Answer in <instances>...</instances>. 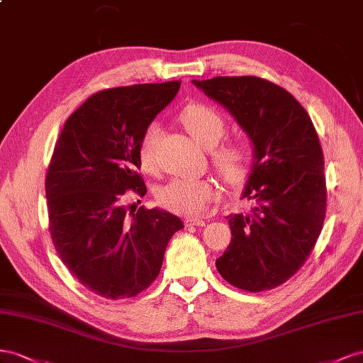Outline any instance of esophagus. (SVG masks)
<instances>
[{
    "label": "esophagus",
    "instance_id": "obj_1",
    "mask_svg": "<svg viewBox=\"0 0 363 363\" xmlns=\"http://www.w3.org/2000/svg\"><path fill=\"white\" fill-rule=\"evenodd\" d=\"M205 220L203 219H196V217H189V219H185V225L187 226H205Z\"/></svg>",
    "mask_w": 363,
    "mask_h": 363
}]
</instances>
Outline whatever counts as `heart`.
I'll return each instance as SVG.
<instances>
[{
  "label": "heart",
  "mask_w": 363,
  "mask_h": 363,
  "mask_svg": "<svg viewBox=\"0 0 363 363\" xmlns=\"http://www.w3.org/2000/svg\"><path fill=\"white\" fill-rule=\"evenodd\" d=\"M181 121L202 146L213 147L225 133V120L214 108L203 103H191L179 116ZM160 123L150 121L143 129L137 146L141 167L152 170L155 165V146L160 137ZM217 170L228 182L237 184L245 179L250 162V152L240 143H225L213 153ZM219 198L217 185L210 179L173 178L160 185L158 202L172 213L196 217L208 211L211 202Z\"/></svg>",
  "instance_id": "1"
}]
</instances>
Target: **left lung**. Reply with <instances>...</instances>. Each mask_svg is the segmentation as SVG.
Segmentation results:
<instances>
[{"label":"left lung","mask_w":363,"mask_h":363,"mask_svg":"<svg viewBox=\"0 0 363 363\" xmlns=\"http://www.w3.org/2000/svg\"><path fill=\"white\" fill-rule=\"evenodd\" d=\"M193 84L230 111L254 144L242 194L254 208L226 217L233 237L216 267L242 291H269L299 271L323 230L327 187L316 129L291 92L269 80L240 76Z\"/></svg>","instance_id":"1"}]
</instances>
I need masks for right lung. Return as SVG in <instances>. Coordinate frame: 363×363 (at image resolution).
Here are the masks:
<instances>
[{
    "label": "right lung",
    "instance_id": "add662e5",
    "mask_svg": "<svg viewBox=\"0 0 363 363\" xmlns=\"http://www.w3.org/2000/svg\"><path fill=\"white\" fill-rule=\"evenodd\" d=\"M179 80L100 91L71 113L51 157L48 230L62 263L106 299L137 296L158 277L174 214L124 205L147 191L137 146L143 129L178 94Z\"/></svg>",
    "mask_w": 363,
    "mask_h": 363
}]
</instances>
